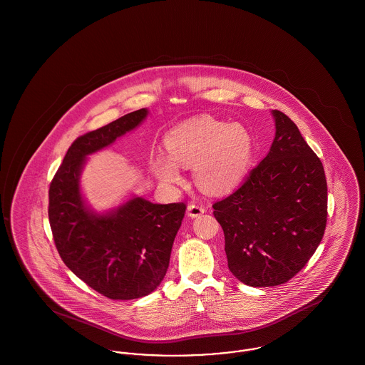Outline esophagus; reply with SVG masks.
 Returning a JSON list of instances; mask_svg holds the SVG:
<instances>
[{
	"label": "esophagus",
	"mask_w": 365,
	"mask_h": 365,
	"mask_svg": "<svg viewBox=\"0 0 365 365\" xmlns=\"http://www.w3.org/2000/svg\"><path fill=\"white\" fill-rule=\"evenodd\" d=\"M204 212H205V209L200 207V205H195V204H191V205L187 207V216L191 217V219L201 216Z\"/></svg>",
	"instance_id": "1"
}]
</instances>
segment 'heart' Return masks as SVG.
Returning a JSON list of instances; mask_svg holds the SVG:
<instances>
[{
	"mask_svg": "<svg viewBox=\"0 0 365 365\" xmlns=\"http://www.w3.org/2000/svg\"><path fill=\"white\" fill-rule=\"evenodd\" d=\"M168 155L153 153L152 173L165 185L178 183L180 167H194L202 190L223 194L235 189L249 174L255 142L240 123L222 122L210 116L192 118L173 128L164 138Z\"/></svg>",
	"mask_w": 365,
	"mask_h": 365,
	"instance_id": "b5f03b06",
	"label": "heart"
}]
</instances>
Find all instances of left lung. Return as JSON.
<instances>
[{
    "label": "left lung",
    "mask_w": 365,
    "mask_h": 365,
    "mask_svg": "<svg viewBox=\"0 0 365 365\" xmlns=\"http://www.w3.org/2000/svg\"><path fill=\"white\" fill-rule=\"evenodd\" d=\"M275 138L242 185L213 204L225 231L228 269L252 287L278 286L312 257L327 222V182L320 158L298 127L271 110Z\"/></svg>",
    "instance_id": "1"
}]
</instances>
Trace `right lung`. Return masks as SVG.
Listing matches in <instances>:
<instances>
[{
    "label": "right lung",
    "instance_id": "obj_1",
    "mask_svg": "<svg viewBox=\"0 0 365 365\" xmlns=\"http://www.w3.org/2000/svg\"><path fill=\"white\" fill-rule=\"evenodd\" d=\"M142 108L87 133L68 149L49 189V222L60 257L91 289L110 299L150 294L165 277L186 205L153 204L131 194L98 212L81 186L88 156L110 146L148 118Z\"/></svg>",
    "mask_w": 365,
    "mask_h": 365
}]
</instances>
